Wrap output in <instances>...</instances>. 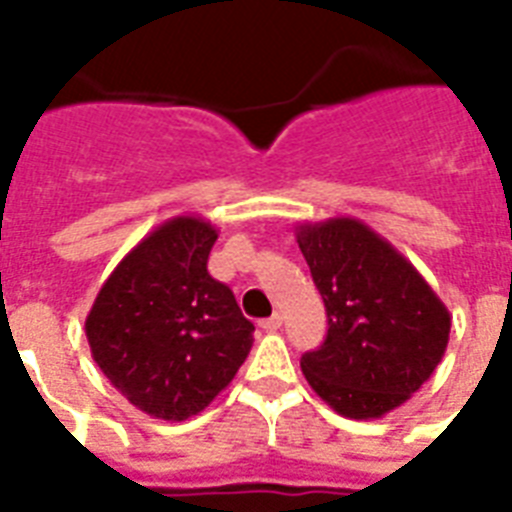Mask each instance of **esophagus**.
Returning <instances> with one entry per match:
<instances>
[{
  "label": "esophagus",
  "instance_id": "34e87169",
  "mask_svg": "<svg viewBox=\"0 0 512 512\" xmlns=\"http://www.w3.org/2000/svg\"><path fill=\"white\" fill-rule=\"evenodd\" d=\"M260 327H263L265 332H276V329H281V313H273V316L263 319L260 321Z\"/></svg>",
  "mask_w": 512,
  "mask_h": 512
}]
</instances>
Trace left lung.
<instances>
[{"instance_id": "left-lung-1", "label": "left lung", "mask_w": 512, "mask_h": 512, "mask_svg": "<svg viewBox=\"0 0 512 512\" xmlns=\"http://www.w3.org/2000/svg\"><path fill=\"white\" fill-rule=\"evenodd\" d=\"M327 308V340L300 358L337 414L380 420L409 401L444 358L452 316L420 271L356 217L297 225Z\"/></svg>"}]
</instances>
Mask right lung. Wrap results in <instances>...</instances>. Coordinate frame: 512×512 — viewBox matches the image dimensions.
Listing matches in <instances>:
<instances>
[{
    "instance_id": "1",
    "label": "right lung",
    "mask_w": 512,
    "mask_h": 512,
    "mask_svg": "<svg viewBox=\"0 0 512 512\" xmlns=\"http://www.w3.org/2000/svg\"><path fill=\"white\" fill-rule=\"evenodd\" d=\"M215 241L201 217L162 223L116 265L84 321L100 372L156 420L207 409L252 348L255 324L207 271Z\"/></svg>"
}]
</instances>
